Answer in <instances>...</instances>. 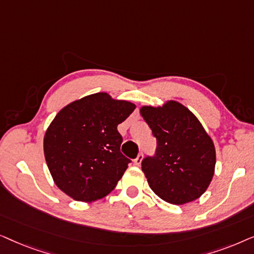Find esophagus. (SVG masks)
I'll return each instance as SVG.
<instances>
[{"instance_id":"esophagus-1","label":"esophagus","mask_w":254,"mask_h":254,"mask_svg":"<svg viewBox=\"0 0 254 254\" xmlns=\"http://www.w3.org/2000/svg\"><path fill=\"white\" fill-rule=\"evenodd\" d=\"M142 159H143V155L140 154V155L137 156L136 158L134 159V164H135V165H137V166H138V165H141V163H142Z\"/></svg>"}]
</instances>
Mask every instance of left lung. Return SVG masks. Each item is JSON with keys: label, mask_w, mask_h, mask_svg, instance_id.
<instances>
[{"label": "left lung", "mask_w": 254, "mask_h": 254, "mask_svg": "<svg viewBox=\"0 0 254 254\" xmlns=\"http://www.w3.org/2000/svg\"><path fill=\"white\" fill-rule=\"evenodd\" d=\"M140 113L157 140L154 157L142 161L149 186L172 204L196 200L214 177L216 152L197 118L176 100L163 106H142Z\"/></svg>", "instance_id": "left-lung-1"}]
</instances>
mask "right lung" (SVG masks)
Wrapping results in <instances>:
<instances>
[{
	"instance_id": "right-lung-1",
	"label": "right lung",
	"mask_w": 254,
	"mask_h": 254,
	"mask_svg": "<svg viewBox=\"0 0 254 254\" xmlns=\"http://www.w3.org/2000/svg\"><path fill=\"white\" fill-rule=\"evenodd\" d=\"M135 104L109 93L85 96L64 106L48 126L44 154L55 185L82 202H92L116 189L130 159L121 154L117 127Z\"/></svg>"
}]
</instances>
